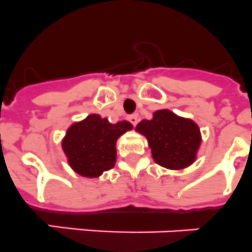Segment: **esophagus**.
<instances>
[{"instance_id":"obj_1","label":"esophagus","mask_w":252,"mask_h":252,"mask_svg":"<svg viewBox=\"0 0 252 252\" xmlns=\"http://www.w3.org/2000/svg\"><path fill=\"white\" fill-rule=\"evenodd\" d=\"M128 120H129V122L132 123L133 126H136L137 123H138V115H136V114H133V115H129V116H128Z\"/></svg>"}]
</instances>
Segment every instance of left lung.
I'll return each instance as SVG.
<instances>
[{"mask_svg":"<svg viewBox=\"0 0 252 252\" xmlns=\"http://www.w3.org/2000/svg\"><path fill=\"white\" fill-rule=\"evenodd\" d=\"M136 130L146 137L154 161L162 168L182 170L197 158L202 142L197 123L168 109L156 110L152 119L142 120Z\"/></svg>","mask_w":252,"mask_h":252,"instance_id":"obj_1","label":"left lung"}]
</instances>
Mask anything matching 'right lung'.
Returning a JSON list of instances; mask_svg holds the SVG:
<instances>
[{"mask_svg":"<svg viewBox=\"0 0 252 252\" xmlns=\"http://www.w3.org/2000/svg\"><path fill=\"white\" fill-rule=\"evenodd\" d=\"M133 126L126 120L111 124L98 114L74 122L61 139V149L67 164L86 178H98L114 168L116 161V141Z\"/></svg>","mask_w":252,"mask_h":252,"instance_id":"1","label":"right lung"}]
</instances>
